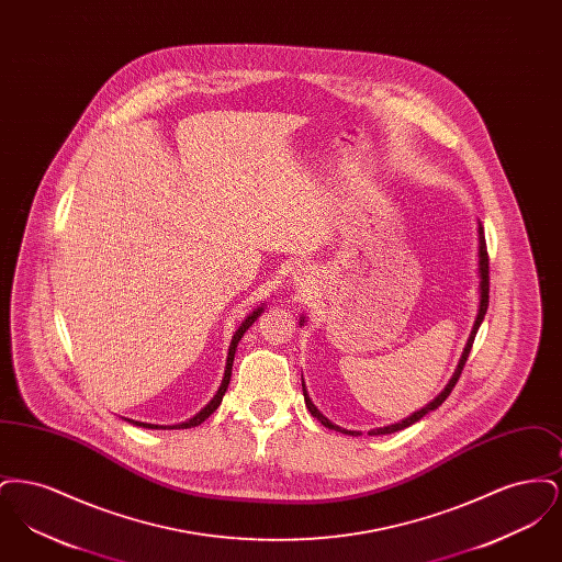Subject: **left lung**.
Segmentation results:
<instances>
[{
  "label": "left lung",
  "instance_id": "1",
  "mask_svg": "<svg viewBox=\"0 0 562 562\" xmlns=\"http://www.w3.org/2000/svg\"><path fill=\"white\" fill-rule=\"evenodd\" d=\"M479 276H481V284H479V291H481V303H479V314H476V321H474V326H472V333H470V337H468V344H465V348H463V353H461V358H459V364H457V369H454L453 376H451V381L445 385V390L434 398V401L428 402L424 408H419V411H415L413 415H408L406 419H402L398 424H392V426H385V428H376L371 429L369 434L371 436H381V434H394V431H398V429L408 428V426H413V424H417L422 417H426L428 413L431 411H436L442 402L449 398V394L453 392L454 383L459 381V374L463 371V367H465V360H468V356H470V349H472V344H474V337H476V333H479V328H481L482 321H484V314H486V307H488V255H486V241H484V229H482V223L479 221ZM301 324H303V318H301ZM301 385H303V398H305V406L310 408V413L321 422L324 428L335 429V431H341V434H349V436H360L362 431H353V429L339 428V426H335V424H330L324 415H322L321 411L316 408V404L310 401V394H307V390H305V383L301 381Z\"/></svg>",
  "mask_w": 562,
  "mask_h": 562
}]
</instances>
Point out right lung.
<instances>
[{
	"instance_id": "obj_1",
	"label": "right lung",
	"mask_w": 562,
	"mask_h": 562,
	"mask_svg": "<svg viewBox=\"0 0 562 562\" xmlns=\"http://www.w3.org/2000/svg\"><path fill=\"white\" fill-rule=\"evenodd\" d=\"M263 314V305L261 307H257L252 314H248L246 316V321L241 322L240 328L236 330V335L232 337V344H229V351H227V362H225V374H223V381H221V385H218V390H216V394H214L213 401L209 402L195 417H191L188 422H183V424H179V426H170V429H188L195 428V426H200L202 422H206L211 415H213L214 411L218 408V404L223 401V396H225V392H227V385H229V379H232V367H234V356H236V348H238V344H240L241 337H244V333L257 322V318ZM133 426H140V428L147 429H166V426H154V424H140V422H133V419H128Z\"/></svg>"
}]
</instances>
